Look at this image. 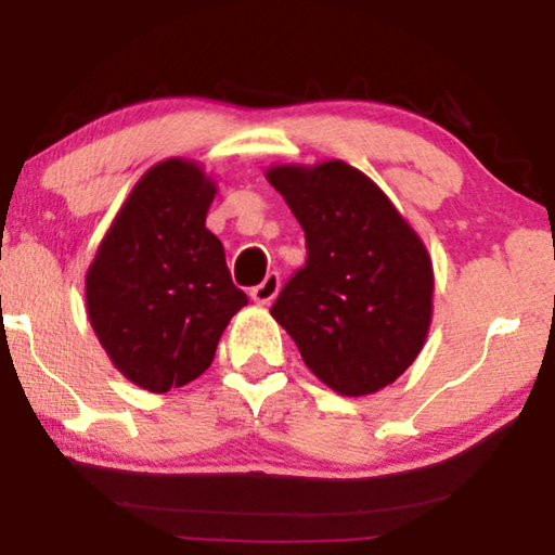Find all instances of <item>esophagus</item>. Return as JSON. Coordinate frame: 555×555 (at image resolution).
Instances as JSON below:
<instances>
[{
    "label": "esophagus",
    "mask_w": 555,
    "mask_h": 555,
    "mask_svg": "<svg viewBox=\"0 0 555 555\" xmlns=\"http://www.w3.org/2000/svg\"><path fill=\"white\" fill-rule=\"evenodd\" d=\"M278 293H280V275L278 272H268V278H264L257 287H253V293L249 295H253V300L260 302V306H270V302L278 298Z\"/></svg>",
    "instance_id": "1"
}]
</instances>
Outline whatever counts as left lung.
Returning <instances> with one entry per match:
<instances>
[{
  "mask_svg": "<svg viewBox=\"0 0 555 555\" xmlns=\"http://www.w3.org/2000/svg\"><path fill=\"white\" fill-rule=\"evenodd\" d=\"M268 181L306 232L308 260L270 313L340 397H366L412 366L431 323V257L389 196L340 158L280 164Z\"/></svg>",
  "mask_w": 555,
  "mask_h": 555,
  "instance_id": "obj_1",
  "label": "left lung"
}]
</instances>
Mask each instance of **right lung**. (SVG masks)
I'll use <instances>...</instances> for the list:
<instances>
[{
    "instance_id": "right-lung-1",
    "label": "right lung",
    "mask_w": 555,
    "mask_h": 555,
    "mask_svg": "<svg viewBox=\"0 0 555 555\" xmlns=\"http://www.w3.org/2000/svg\"><path fill=\"white\" fill-rule=\"evenodd\" d=\"M217 184L196 162L166 158L131 189L86 275L98 340L120 374L164 393L202 376L232 315L247 306L207 230Z\"/></svg>"
}]
</instances>
